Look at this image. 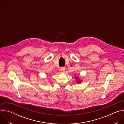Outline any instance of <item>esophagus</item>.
I'll return each instance as SVG.
<instances>
[{
  "label": "esophagus",
  "instance_id": "obj_1",
  "mask_svg": "<svg viewBox=\"0 0 124 124\" xmlns=\"http://www.w3.org/2000/svg\"><path fill=\"white\" fill-rule=\"evenodd\" d=\"M60 70L61 72V73H64L65 72V68L64 67H61L60 69Z\"/></svg>",
  "mask_w": 124,
  "mask_h": 124
}]
</instances>
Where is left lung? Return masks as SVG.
<instances>
[{"mask_svg": "<svg viewBox=\"0 0 124 124\" xmlns=\"http://www.w3.org/2000/svg\"><path fill=\"white\" fill-rule=\"evenodd\" d=\"M76 79V81H77V82L78 83H81L82 82V80L80 79L79 78V77H78V76L77 77Z\"/></svg>", "mask_w": 124, "mask_h": 124, "instance_id": "left-lung-1", "label": "left lung"}]
</instances>
